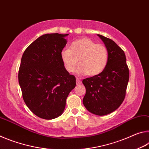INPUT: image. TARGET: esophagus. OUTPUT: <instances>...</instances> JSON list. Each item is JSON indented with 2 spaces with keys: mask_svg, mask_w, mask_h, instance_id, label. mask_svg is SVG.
I'll return each instance as SVG.
<instances>
[{
  "mask_svg": "<svg viewBox=\"0 0 149 149\" xmlns=\"http://www.w3.org/2000/svg\"><path fill=\"white\" fill-rule=\"evenodd\" d=\"M81 84V80L79 79V78H77V79H76V84L77 85H80Z\"/></svg>",
  "mask_w": 149,
  "mask_h": 149,
  "instance_id": "obj_1",
  "label": "esophagus"
}]
</instances>
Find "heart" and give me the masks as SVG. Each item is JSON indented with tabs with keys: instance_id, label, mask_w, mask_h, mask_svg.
<instances>
[{
	"instance_id": "heart-1",
	"label": "heart",
	"mask_w": 149,
	"mask_h": 149,
	"mask_svg": "<svg viewBox=\"0 0 149 149\" xmlns=\"http://www.w3.org/2000/svg\"><path fill=\"white\" fill-rule=\"evenodd\" d=\"M60 55L68 72H74L79 63L77 74H87L89 76L100 74L105 69L108 62L107 48L86 37L73 42L70 49H64Z\"/></svg>"
}]
</instances>
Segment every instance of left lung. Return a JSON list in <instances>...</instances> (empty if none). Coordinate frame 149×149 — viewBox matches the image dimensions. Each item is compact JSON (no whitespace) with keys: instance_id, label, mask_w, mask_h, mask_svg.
Listing matches in <instances>:
<instances>
[{"instance_id":"left-lung-1","label":"left lung","mask_w":149,"mask_h":149,"mask_svg":"<svg viewBox=\"0 0 149 149\" xmlns=\"http://www.w3.org/2000/svg\"><path fill=\"white\" fill-rule=\"evenodd\" d=\"M108 51V62L100 74L83 80L86 93L83 103L89 112L104 116L114 112L125 97L129 68L123 50L112 39L98 35Z\"/></svg>"}]
</instances>
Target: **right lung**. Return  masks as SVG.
<instances>
[{
  "label": "right lung",
  "instance_id": "obj_1",
  "mask_svg": "<svg viewBox=\"0 0 149 149\" xmlns=\"http://www.w3.org/2000/svg\"><path fill=\"white\" fill-rule=\"evenodd\" d=\"M67 35L45 34L22 55L18 72L22 97L29 110L42 119H54L62 114L68 96L76 84L60 55Z\"/></svg>",
  "mask_w": 149,
  "mask_h": 149
}]
</instances>
